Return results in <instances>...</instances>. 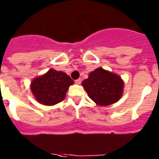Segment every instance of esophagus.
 <instances>
[{
	"label": "esophagus",
	"mask_w": 159,
	"mask_h": 159,
	"mask_svg": "<svg viewBox=\"0 0 159 159\" xmlns=\"http://www.w3.org/2000/svg\"><path fill=\"white\" fill-rule=\"evenodd\" d=\"M81 82V78H78V80H75V83L77 84V85H80Z\"/></svg>",
	"instance_id": "obj_1"
}]
</instances>
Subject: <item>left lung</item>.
Segmentation results:
<instances>
[{
    "label": "left lung",
    "mask_w": 159,
    "mask_h": 159,
    "mask_svg": "<svg viewBox=\"0 0 159 159\" xmlns=\"http://www.w3.org/2000/svg\"><path fill=\"white\" fill-rule=\"evenodd\" d=\"M81 85L89 98L99 106L117 102L123 92L124 82L121 77L102 68H98L89 74Z\"/></svg>",
    "instance_id": "8db88e82"
}]
</instances>
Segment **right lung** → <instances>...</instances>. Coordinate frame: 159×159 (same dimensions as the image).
I'll list each match as a JSON object with an SVG mask.
<instances>
[{"label":"right lung","mask_w":159,"mask_h":159,"mask_svg":"<svg viewBox=\"0 0 159 159\" xmlns=\"http://www.w3.org/2000/svg\"><path fill=\"white\" fill-rule=\"evenodd\" d=\"M74 81L66 73L51 69L46 74L34 78L31 90L38 102L45 106H53L64 100L66 92Z\"/></svg>","instance_id":"obj_1"}]
</instances>
